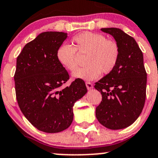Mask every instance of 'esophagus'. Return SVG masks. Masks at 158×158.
Here are the masks:
<instances>
[{
	"mask_svg": "<svg viewBox=\"0 0 158 158\" xmlns=\"http://www.w3.org/2000/svg\"><path fill=\"white\" fill-rule=\"evenodd\" d=\"M86 88L88 89V90L92 89L93 88V85H92V83H90V82H86Z\"/></svg>",
	"mask_w": 158,
	"mask_h": 158,
	"instance_id": "obj_1",
	"label": "esophagus"
}]
</instances>
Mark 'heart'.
Masks as SVG:
<instances>
[{"mask_svg":"<svg viewBox=\"0 0 158 158\" xmlns=\"http://www.w3.org/2000/svg\"><path fill=\"white\" fill-rule=\"evenodd\" d=\"M72 46L62 44L56 52L57 60L68 71L77 68V54H87L85 64L87 66L77 69L72 73L74 78L93 81L102 73L109 74L119 61L120 50L114 40H108L104 35L83 31L72 39Z\"/></svg>","mask_w":158,"mask_h":158,"instance_id":"b5f03b06","label":"heart"}]
</instances>
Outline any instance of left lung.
I'll use <instances>...</instances> for the list:
<instances>
[{
	"label": "left lung",
	"mask_w": 158,
	"mask_h": 158,
	"mask_svg": "<svg viewBox=\"0 0 158 158\" xmlns=\"http://www.w3.org/2000/svg\"><path fill=\"white\" fill-rule=\"evenodd\" d=\"M120 50L119 61L112 72L95 83L102 101L96 108L98 121L109 129L127 128L138 118L146 100L147 74L143 55L135 40L118 28H103Z\"/></svg>",
	"instance_id": "8db88e82"
}]
</instances>
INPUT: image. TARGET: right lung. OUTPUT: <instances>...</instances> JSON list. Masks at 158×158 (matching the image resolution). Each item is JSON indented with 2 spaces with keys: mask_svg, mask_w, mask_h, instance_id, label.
<instances>
[{
  "mask_svg": "<svg viewBox=\"0 0 158 158\" xmlns=\"http://www.w3.org/2000/svg\"><path fill=\"white\" fill-rule=\"evenodd\" d=\"M66 38L67 33L62 31L42 32L17 57L14 79L18 106L26 118L44 132L67 129L73 120L74 104L87 92L81 79L61 87L69 75L56 52Z\"/></svg>",
  "mask_w": 158,
  "mask_h": 158,
  "instance_id": "right-lung-1",
  "label": "right lung"
}]
</instances>
